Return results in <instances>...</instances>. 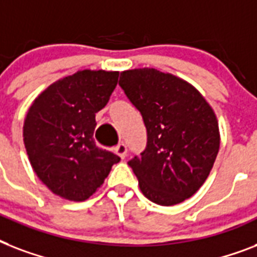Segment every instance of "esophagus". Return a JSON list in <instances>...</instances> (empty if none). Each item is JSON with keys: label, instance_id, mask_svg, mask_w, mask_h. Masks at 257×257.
<instances>
[{"label": "esophagus", "instance_id": "obj_1", "mask_svg": "<svg viewBox=\"0 0 257 257\" xmlns=\"http://www.w3.org/2000/svg\"><path fill=\"white\" fill-rule=\"evenodd\" d=\"M126 153H128V148H126V145L125 144H118L116 147V155L117 156H120V159L124 160L125 157H126Z\"/></svg>", "mask_w": 257, "mask_h": 257}]
</instances>
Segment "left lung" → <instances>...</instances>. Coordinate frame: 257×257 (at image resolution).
Returning a JSON list of instances; mask_svg holds the SVG:
<instances>
[{
	"label": "left lung",
	"instance_id": "obj_1",
	"mask_svg": "<svg viewBox=\"0 0 257 257\" xmlns=\"http://www.w3.org/2000/svg\"><path fill=\"white\" fill-rule=\"evenodd\" d=\"M118 84L148 133L140 159L128 163L143 195L164 207L183 203L205 183L219 153L213 109L189 82L153 68L124 70Z\"/></svg>",
	"mask_w": 257,
	"mask_h": 257
}]
</instances>
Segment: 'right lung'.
Instances as JSON below:
<instances>
[{
    "label": "right lung",
    "mask_w": 257,
    "mask_h": 257,
    "mask_svg": "<svg viewBox=\"0 0 257 257\" xmlns=\"http://www.w3.org/2000/svg\"><path fill=\"white\" fill-rule=\"evenodd\" d=\"M118 72L78 70L42 90L24 121L32 168L54 195L89 199L120 157L96 147V113L108 104Z\"/></svg>",
    "instance_id": "right-lung-1"
}]
</instances>
